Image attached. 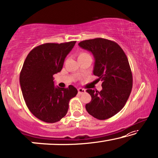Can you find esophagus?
I'll list each match as a JSON object with an SVG mask.
<instances>
[{
	"mask_svg": "<svg viewBox=\"0 0 158 158\" xmlns=\"http://www.w3.org/2000/svg\"><path fill=\"white\" fill-rule=\"evenodd\" d=\"M77 91H78V94H84V93L85 92V90L83 89V88H79L78 89H77Z\"/></svg>",
	"mask_w": 158,
	"mask_h": 158,
	"instance_id": "obj_1",
	"label": "esophagus"
}]
</instances>
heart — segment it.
Listing matches in <instances>:
<instances>
[{
  "label": "heart",
  "mask_w": 158,
  "mask_h": 158,
  "mask_svg": "<svg viewBox=\"0 0 158 158\" xmlns=\"http://www.w3.org/2000/svg\"><path fill=\"white\" fill-rule=\"evenodd\" d=\"M85 57H90V54L88 52H80L78 55H77V59Z\"/></svg>",
  "instance_id": "b5f03b06"
}]
</instances>
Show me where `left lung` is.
Returning a JSON list of instances; mask_svg holds the SVG:
<instances>
[{
	"label": "left lung",
	"mask_w": 158,
	"mask_h": 158,
	"mask_svg": "<svg viewBox=\"0 0 158 158\" xmlns=\"http://www.w3.org/2000/svg\"><path fill=\"white\" fill-rule=\"evenodd\" d=\"M78 45L92 52L94 74L102 81L101 91L86 90L92 98L86 111L97 119H107L123 109L131 94L133 78L128 59L117 43L106 39L84 40Z\"/></svg>",
	"instance_id": "1"
}]
</instances>
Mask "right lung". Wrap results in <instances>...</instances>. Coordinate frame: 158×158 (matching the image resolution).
I'll return each instance as SVG.
<instances>
[{"label":"right lung","mask_w":158,"mask_h":158,"mask_svg":"<svg viewBox=\"0 0 158 158\" xmlns=\"http://www.w3.org/2000/svg\"><path fill=\"white\" fill-rule=\"evenodd\" d=\"M75 42L39 45L23 62L19 77L23 97L31 113L42 122H59L66 115L70 100L77 94L74 86L55 87L53 81V75L61 71Z\"/></svg>","instance_id":"obj_1"}]
</instances>
